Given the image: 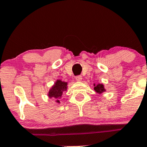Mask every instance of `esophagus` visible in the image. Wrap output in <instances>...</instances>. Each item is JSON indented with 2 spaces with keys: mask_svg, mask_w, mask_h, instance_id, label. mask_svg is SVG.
<instances>
[{
  "mask_svg": "<svg viewBox=\"0 0 147 147\" xmlns=\"http://www.w3.org/2000/svg\"><path fill=\"white\" fill-rule=\"evenodd\" d=\"M76 80L77 82H81L82 80V76H76Z\"/></svg>",
  "mask_w": 147,
  "mask_h": 147,
  "instance_id": "obj_1",
  "label": "esophagus"
}]
</instances>
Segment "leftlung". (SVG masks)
Wrapping results in <instances>:
<instances>
[{
	"label": "left lung",
	"mask_w": 147,
	"mask_h": 147,
	"mask_svg": "<svg viewBox=\"0 0 147 147\" xmlns=\"http://www.w3.org/2000/svg\"><path fill=\"white\" fill-rule=\"evenodd\" d=\"M94 91H95L97 93L102 94L106 91V89H105L104 84H94Z\"/></svg>",
	"instance_id": "1"
}]
</instances>
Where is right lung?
<instances>
[{"mask_svg":"<svg viewBox=\"0 0 147 147\" xmlns=\"http://www.w3.org/2000/svg\"><path fill=\"white\" fill-rule=\"evenodd\" d=\"M67 85H68V82H63L61 80H57L50 89L47 96L50 98L53 97V98L57 99L55 102L57 103H60L61 102H60L59 99L62 97L63 92L67 90V88H68Z\"/></svg>","mask_w":147,"mask_h":147,"instance_id":"add662e5","label":"right lung"}]
</instances>
